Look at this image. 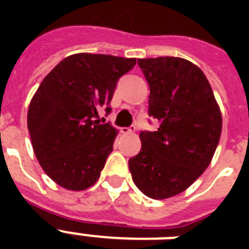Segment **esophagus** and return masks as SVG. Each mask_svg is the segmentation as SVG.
I'll return each mask as SVG.
<instances>
[{"instance_id": "obj_1", "label": "esophagus", "mask_w": 249, "mask_h": 249, "mask_svg": "<svg viewBox=\"0 0 249 249\" xmlns=\"http://www.w3.org/2000/svg\"><path fill=\"white\" fill-rule=\"evenodd\" d=\"M136 130V126L134 125H132V126H129V128H121L120 132L123 133V134H130V133H133Z\"/></svg>"}]
</instances>
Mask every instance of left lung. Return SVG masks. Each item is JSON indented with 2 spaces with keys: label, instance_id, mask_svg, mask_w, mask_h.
I'll list each match as a JSON object with an SVG mask.
<instances>
[{
  "label": "left lung",
  "instance_id": "obj_1",
  "mask_svg": "<svg viewBox=\"0 0 249 249\" xmlns=\"http://www.w3.org/2000/svg\"><path fill=\"white\" fill-rule=\"evenodd\" d=\"M150 86L148 116L155 132H141L142 148L129 159L136 186L166 199L193 185L212 160L222 130L216 98L200 68L176 56L138 59Z\"/></svg>",
  "mask_w": 249,
  "mask_h": 249
}]
</instances>
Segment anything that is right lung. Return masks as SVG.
<instances>
[{
  "label": "right lung",
  "mask_w": 249,
  "mask_h": 249,
  "mask_svg": "<svg viewBox=\"0 0 249 249\" xmlns=\"http://www.w3.org/2000/svg\"><path fill=\"white\" fill-rule=\"evenodd\" d=\"M136 62L73 54L53 68L33 95L27 116L33 151L45 173L64 189L81 191L101 176L117 130L99 124L98 112H111L117 81Z\"/></svg>",
  "instance_id": "obj_1"
}]
</instances>
